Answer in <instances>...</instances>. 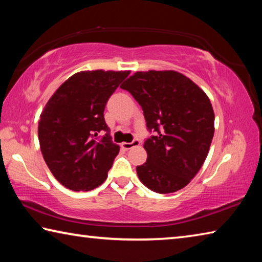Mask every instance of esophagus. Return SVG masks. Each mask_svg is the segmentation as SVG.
<instances>
[{
  "label": "esophagus",
  "mask_w": 262,
  "mask_h": 262,
  "mask_svg": "<svg viewBox=\"0 0 262 262\" xmlns=\"http://www.w3.org/2000/svg\"><path fill=\"white\" fill-rule=\"evenodd\" d=\"M139 144H140V141L134 140L133 142H122L121 147L125 150H128V149H132L133 147H136V145H139Z\"/></svg>",
  "instance_id": "34e87169"
}]
</instances>
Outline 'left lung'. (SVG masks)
<instances>
[{
  "instance_id": "1",
  "label": "left lung",
  "mask_w": 262,
  "mask_h": 262,
  "mask_svg": "<svg viewBox=\"0 0 262 262\" xmlns=\"http://www.w3.org/2000/svg\"><path fill=\"white\" fill-rule=\"evenodd\" d=\"M143 110L155 136L144 142L147 162L136 167L141 183L159 194L189 184L205 163L214 136L210 99L174 70L136 72L121 84Z\"/></svg>"
}]
</instances>
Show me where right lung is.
<instances>
[{
	"mask_svg": "<svg viewBox=\"0 0 262 262\" xmlns=\"http://www.w3.org/2000/svg\"><path fill=\"white\" fill-rule=\"evenodd\" d=\"M130 72L84 70L74 74L47 101L38 137L42 157L61 185L91 190L107 178L120 147L111 141L106 103ZM106 131L100 138L99 134Z\"/></svg>",
	"mask_w": 262,
	"mask_h": 262,
	"instance_id": "right-lung-1",
	"label": "right lung"
}]
</instances>
